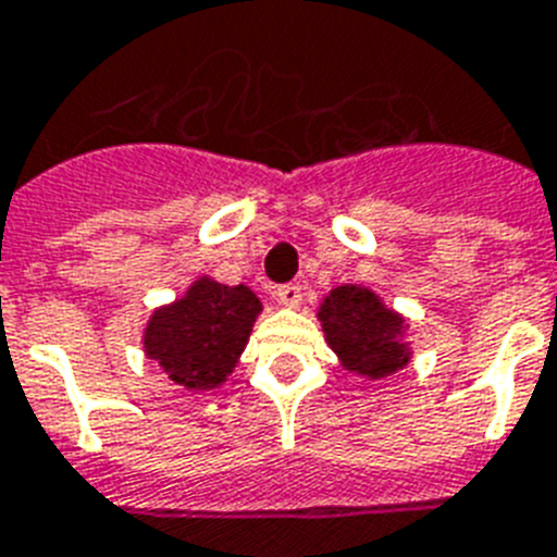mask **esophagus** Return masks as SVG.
<instances>
[{"mask_svg":"<svg viewBox=\"0 0 557 557\" xmlns=\"http://www.w3.org/2000/svg\"><path fill=\"white\" fill-rule=\"evenodd\" d=\"M273 298L284 307H298L301 305V287L298 284H282L273 289Z\"/></svg>","mask_w":557,"mask_h":557,"instance_id":"34e87169","label":"esophagus"}]
</instances>
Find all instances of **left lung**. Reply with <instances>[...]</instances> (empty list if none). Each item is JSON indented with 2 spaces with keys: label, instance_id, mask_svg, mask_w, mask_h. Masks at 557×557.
I'll return each mask as SVG.
<instances>
[{
  "label": "left lung",
  "instance_id": "obj_1",
  "mask_svg": "<svg viewBox=\"0 0 557 557\" xmlns=\"http://www.w3.org/2000/svg\"><path fill=\"white\" fill-rule=\"evenodd\" d=\"M319 321L344 370L384 379L410 361L404 319L358 284L335 287L319 307Z\"/></svg>",
  "mask_w": 557,
  "mask_h": 557
}]
</instances>
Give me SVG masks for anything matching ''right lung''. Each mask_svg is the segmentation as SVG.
<instances>
[{"mask_svg": "<svg viewBox=\"0 0 557 557\" xmlns=\"http://www.w3.org/2000/svg\"><path fill=\"white\" fill-rule=\"evenodd\" d=\"M259 312L261 301L250 287H227L205 275L150 315L145 352L182 387L213 389L236 367Z\"/></svg>", "mask_w": 557, "mask_h": 557, "instance_id": "right-lung-1", "label": "right lung"}]
</instances>
